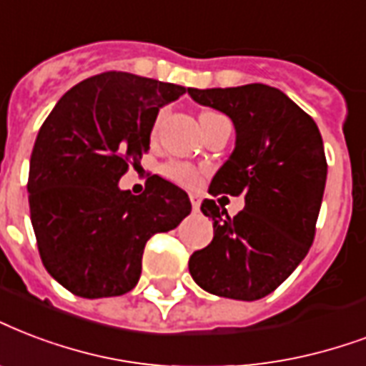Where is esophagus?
<instances>
[{
	"label": "esophagus",
	"mask_w": 366,
	"mask_h": 366,
	"mask_svg": "<svg viewBox=\"0 0 366 366\" xmlns=\"http://www.w3.org/2000/svg\"><path fill=\"white\" fill-rule=\"evenodd\" d=\"M189 202H192V209H194V211H199V195L197 194H192L189 195Z\"/></svg>",
	"instance_id": "obj_1"
}]
</instances>
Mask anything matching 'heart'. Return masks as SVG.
I'll use <instances>...</instances> for the list:
<instances>
[{
  "label": "heart",
  "mask_w": 366,
  "mask_h": 366,
  "mask_svg": "<svg viewBox=\"0 0 366 366\" xmlns=\"http://www.w3.org/2000/svg\"><path fill=\"white\" fill-rule=\"evenodd\" d=\"M205 115H209V113H205ZM161 119H163V113H161V115L155 119L153 132H155V130L159 128V122H161ZM163 174L169 178V180H172V182L182 184V186H195V184L199 182V174H197V171H195V169H192L189 164H184V163L164 164Z\"/></svg>",
  "instance_id": "b5f03b06"
}]
</instances>
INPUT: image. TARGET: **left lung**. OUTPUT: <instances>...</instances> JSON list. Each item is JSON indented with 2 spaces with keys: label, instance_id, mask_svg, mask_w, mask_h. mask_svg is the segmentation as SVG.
I'll use <instances>...</instances> for the list:
<instances>
[{
  "label": "left lung",
  "instance_id": "1",
  "mask_svg": "<svg viewBox=\"0 0 366 366\" xmlns=\"http://www.w3.org/2000/svg\"><path fill=\"white\" fill-rule=\"evenodd\" d=\"M195 103L230 117L236 146L211 180L209 194L244 195L228 217L213 199V242L189 257V274L209 294L255 301L274 292L305 259L326 184L319 127L284 92L267 84L188 88Z\"/></svg>",
  "mask_w": 366,
  "mask_h": 366
}]
</instances>
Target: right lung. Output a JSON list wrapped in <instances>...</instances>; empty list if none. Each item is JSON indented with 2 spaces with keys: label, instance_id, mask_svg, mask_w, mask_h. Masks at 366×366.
Instances as JSON below:
<instances>
[{
  "label": "right lung",
  "instance_id": "add662e5",
  "mask_svg": "<svg viewBox=\"0 0 366 366\" xmlns=\"http://www.w3.org/2000/svg\"><path fill=\"white\" fill-rule=\"evenodd\" d=\"M184 86L130 72H103L61 97L36 138L28 203L41 263L86 300L138 284L146 242L192 211L188 194L153 174L144 194L119 188L128 163L149 149L159 109Z\"/></svg>",
  "mask_w": 366,
  "mask_h": 366
}]
</instances>
